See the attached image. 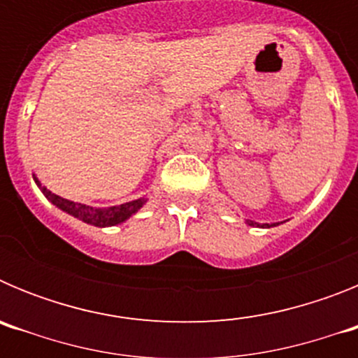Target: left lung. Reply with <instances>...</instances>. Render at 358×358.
<instances>
[{
    "instance_id": "1",
    "label": "left lung",
    "mask_w": 358,
    "mask_h": 358,
    "mask_svg": "<svg viewBox=\"0 0 358 358\" xmlns=\"http://www.w3.org/2000/svg\"><path fill=\"white\" fill-rule=\"evenodd\" d=\"M249 226H260V224H256V222H252V220H249Z\"/></svg>"
}]
</instances>
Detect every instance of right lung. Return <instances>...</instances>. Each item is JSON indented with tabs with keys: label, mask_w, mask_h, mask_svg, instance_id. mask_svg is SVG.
I'll list each match as a JSON object with an SVG mask.
<instances>
[{
	"label": "right lung",
	"mask_w": 358,
	"mask_h": 358,
	"mask_svg": "<svg viewBox=\"0 0 358 358\" xmlns=\"http://www.w3.org/2000/svg\"><path fill=\"white\" fill-rule=\"evenodd\" d=\"M37 182V186L41 188L46 199L52 201L57 208H61L62 211L66 213L73 215V217L80 218L84 222L87 224H93V226L98 227H106V226H116V224L123 222V220H127L131 215H134L136 211L140 210L141 206L145 204V199H138V201H132V202H125V204H120V206L115 208H109V210H94V208L85 206V204H80V202H73L68 201V199H62L59 195L52 194L46 186H43L39 182L37 177H34Z\"/></svg>",
	"instance_id": "1"
}]
</instances>
